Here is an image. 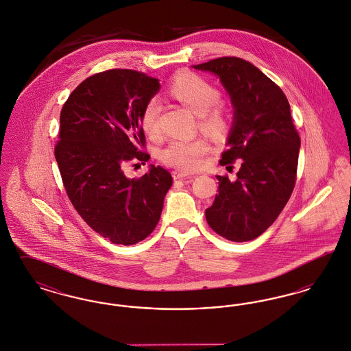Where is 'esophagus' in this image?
I'll use <instances>...</instances> for the list:
<instances>
[{"mask_svg": "<svg viewBox=\"0 0 351 351\" xmlns=\"http://www.w3.org/2000/svg\"><path fill=\"white\" fill-rule=\"evenodd\" d=\"M172 178L175 180H185V182H191L193 179L192 175L189 173H185V172H180V171H173L172 172Z\"/></svg>", "mask_w": 351, "mask_h": 351, "instance_id": "esophagus-1", "label": "esophagus"}]
</instances>
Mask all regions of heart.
I'll return each mask as SVG.
<instances>
[{"instance_id":"heart-1","label":"heart","mask_w":351,"mask_h":351,"mask_svg":"<svg viewBox=\"0 0 351 351\" xmlns=\"http://www.w3.org/2000/svg\"><path fill=\"white\" fill-rule=\"evenodd\" d=\"M169 93L196 116H200L201 126L206 132L219 134L223 130V117L219 110L213 109L219 101V92L212 84L197 75L184 73L171 83ZM160 110L162 105L158 99L147 101L143 108L141 126L149 136H155L159 132L158 119ZM206 151L208 145L202 139H173L162 150L160 158L171 167L195 171L200 167Z\"/></svg>"}]
</instances>
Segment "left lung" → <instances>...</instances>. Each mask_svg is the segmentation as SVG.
Returning a JSON list of instances; mask_svg holds the SVG:
<instances>
[{
	"label": "left lung",
	"instance_id": "left-lung-1",
	"mask_svg": "<svg viewBox=\"0 0 351 351\" xmlns=\"http://www.w3.org/2000/svg\"><path fill=\"white\" fill-rule=\"evenodd\" d=\"M192 68L217 76L233 105V123L221 165L241 159L237 179L216 175L218 193L205 210L221 237L245 242L274 223L289 200L298 171L300 138L283 90L239 58H218Z\"/></svg>",
	"mask_w": 351,
	"mask_h": 351
}]
</instances>
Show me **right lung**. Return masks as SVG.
I'll list each match as a JSON object with an SVG mask.
<instances>
[{"label":"right lung","mask_w":351,"mask_h":351,"mask_svg":"<svg viewBox=\"0 0 351 351\" xmlns=\"http://www.w3.org/2000/svg\"><path fill=\"white\" fill-rule=\"evenodd\" d=\"M160 89L158 79L132 69H110L84 80L60 113L55 158L68 197L84 221L116 245H135L155 229L172 176L149 166L141 179L125 175V163H142L141 116Z\"/></svg>","instance_id":"obj_1"}]
</instances>
